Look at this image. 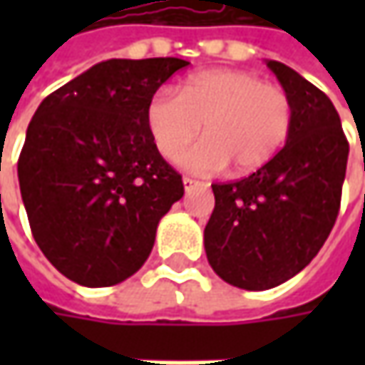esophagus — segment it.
I'll list each match as a JSON object with an SVG mask.
<instances>
[{
  "instance_id": "1",
  "label": "esophagus",
  "mask_w": 365,
  "mask_h": 365,
  "mask_svg": "<svg viewBox=\"0 0 365 365\" xmlns=\"http://www.w3.org/2000/svg\"><path fill=\"white\" fill-rule=\"evenodd\" d=\"M182 185H185V190L205 189V187H207L205 182H201V180H195V178H190V176H185V178H182Z\"/></svg>"
}]
</instances>
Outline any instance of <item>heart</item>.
<instances>
[{"label": "heart", "instance_id": "heart-1", "mask_svg": "<svg viewBox=\"0 0 365 365\" xmlns=\"http://www.w3.org/2000/svg\"><path fill=\"white\" fill-rule=\"evenodd\" d=\"M207 133L187 153L182 148ZM146 125L164 158L197 175H217L230 164L250 175L266 166L287 144L292 128L288 93L245 71H205L189 77L178 95L156 93L146 107Z\"/></svg>", "mask_w": 365, "mask_h": 365}]
</instances>
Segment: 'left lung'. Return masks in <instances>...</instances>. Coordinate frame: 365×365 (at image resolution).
<instances>
[{
    "label": "left lung",
    "instance_id": "1",
    "mask_svg": "<svg viewBox=\"0 0 365 365\" xmlns=\"http://www.w3.org/2000/svg\"><path fill=\"white\" fill-rule=\"evenodd\" d=\"M292 101L284 148L235 182L211 185L215 209L205 252L219 278L244 290H268L319 254L341 203L349 144L331 99L297 71L266 61Z\"/></svg>",
    "mask_w": 365,
    "mask_h": 365
}]
</instances>
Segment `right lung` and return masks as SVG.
I'll use <instances>...</instances> for the list:
<instances>
[{
	"mask_svg": "<svg viewBox=\"0 0 365 365\" xmlns=\"http://www.w3.org/2000/svg\"><path fill=\"white\" fill-rule=\"evenodd\" d=\"M182 58H111L50 93L28 125L18 160L36 244L81 287L135 274L156 227L185 195L146 125V107Z\"/></svg>",
	"mask_w": 365,
	"mask_h": 365,
	"instance_id": "right-lung-1",
	"label": "right lung"
}]
</instances>
